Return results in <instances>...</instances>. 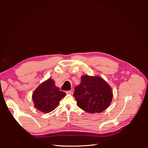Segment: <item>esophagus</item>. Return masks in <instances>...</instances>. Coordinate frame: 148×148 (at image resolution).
<instances>
[{"mask_svg":"<svg viewBox=\"0 0 148 148\" xmlns=\"http://www.w3.org/2000/svg\"><path fill=\"white\" fill-rule=\"evenodd\" d=\"M73 92H74V89H71V90L68 91H66V93H68V94H71V95H72V94L73 93Z\"/></svg>","mask_w":148,"mask_h":148,"instance_id":"esophagus-1","label":"esophagus"}]
</instances>
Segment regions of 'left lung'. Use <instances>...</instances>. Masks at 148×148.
Segmentation results:
<instances>
[{"mask_svg":"<svg viewBox=\"0 0 148 148\" xmlns=\"http://www.w3.org/2000/svg\"><path fill=\"white\" fill-rule=\"evenodd\" d=\"M73 96L77 106L88 113H101L106 110L113 97L112 90L100 77L83 75L81 83L75 88Z\"/></svg>","mask_w":148,"mask_h":148,"instance_id":"8db88e82","label":"left lung"}]
</instances>
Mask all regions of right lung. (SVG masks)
Returning <instances> with one entry per match:
<instances>
[{
    "instance_id": "add662e5",
    "label": "right lung",
    "mask_w": 148,
    "mask_h": 148,
    "mask_svg": "<svg viewBox=\"0 0 148 148\" xmlns=\"http://www.w3.org/2000/svg\"><path fill=\"white\" fill-rule=\"evenodd\" d=\"M66 94L56 87L55 82L51 78L42 83L35 89L32 99L35 108L44 113H49L54 110L60 101Z\"/></svg>"
}]
</instances>
